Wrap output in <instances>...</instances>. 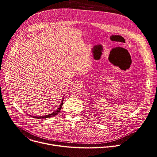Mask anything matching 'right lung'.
<instances>
[{
  "mask_svg": "<svg viewBox=\"0 0 157 157\" xmlns=\"http://www.w3.org/2000/svg\"><path fill=\"white\" fill-rule=\"evenodd\" d=\"M63 98H64V97H63ZM63 101H64V98H63L62 101H61V105H59V108H58V109H56L55 111H54L53 113H51V114H49V115H44V116H42V117H36V116H31V115H30V116L32 117H33V118H37V119H44V118H49L52 117L56 115L57 114H58V113L60 111V110L61 109V108H62L63 104Z\"/></svg>",
  "mask_w": 157,
  "mask_h": 157,
  "instance_id": "1",
  "label": "right lung"
}]
</instances>
